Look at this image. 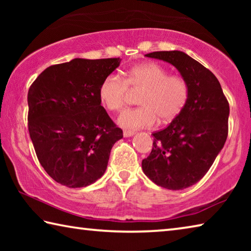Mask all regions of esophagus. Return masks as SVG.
Here are the masks:
<instances>
[{
	"mask_svg": "<svg viewBox=\"0 0 251 251\" xmlns=\"http://www.w3.org/2000/svg\"><path fill=\"white\" fill-rule=\"evenodd\" d=\"M135 134L134 130H129V129H125L124 133H123V135H124V137H130V136H133Z\"/></svg>",
	"mask_w": 251,
	"mask_h": 251,
	"instance_id": "obj_1",
	"label": "esophagus"
}]
</instances>
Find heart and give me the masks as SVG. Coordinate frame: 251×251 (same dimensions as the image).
I'll use <instances>...</instances> for the list:
<instances>
[{
  "label": "heart",
  "mask_w": 251,
  "mask_h": 251,
  "mask_svg": "<svg viewBox=\"0 0 251 251\" xmlns=\"http://www.w3.org/2000/svg\"><path fill=\"white\" fill-rule=\"evenodd\" d=\"M130 91H142L135 108L125 109L118 117L124 128L139 129L154 126L158 118L169 122L185 108L189 99V85L179 75L158 63H145L127 70L124 77L109 74L100 85V99L108 110L118 112L126 104Z\"/></svg>",
  "instance_id": "b5f03b06"
}]
</instances>
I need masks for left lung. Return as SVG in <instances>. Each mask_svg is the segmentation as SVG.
I'll return each instance as SVG.
<instances>
[{
    "label": "left lung",
    "mask_w": 251,
    "mask_h": 251,
    "mask_svg": "<svg viewBox=\"0 0 251 251\" xmlns=\"http://www.w3.org/2000/svg\"><path fill=\"white\" fill-rule=\"evenodd\" d=\"M146 56L175 66L189 85V99L166 128L152 133V150L142 161L143 172L160 187L184 189L206 175L223 150L229 103L217 77L184 52L160 50Z\"/></svg>",
    "instance_id": "left-lung-1"
}]
</instances>
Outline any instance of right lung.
<instances>
[{
	"label": "right lung",
	"mask_w": 251,
	"mask_h": 251,
	"mask_svg": "<svg viewBox=\"0 0 251 251\" xmlns=\"http://www.w3.org/2000/svg\"><path fill=\"white\" fill-rule=\"evenodd\" d=\"M120 63V57L74 58L48 67L29 87V137L42 167L58 184L79 188L95 182L123 138L99 94L101 80Z\"/></svg>",
	"instance_id": "right-lung-1"
}]
</instances>
